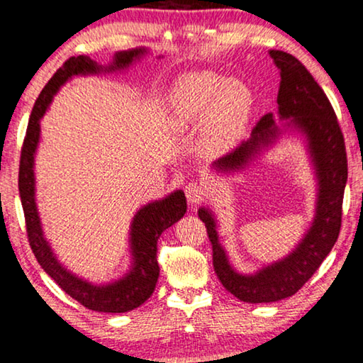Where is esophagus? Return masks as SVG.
<instances>
[{
  "label": "esophagus",
  "mask_w": 363,
  "mask_h": 363,
  "mask_svg": "<svg viewBox=\"0 0 363 363\" xmlns=\"http://www.w3.org/2000/svg\"><path fill=\"white\" fill-rule=\"evenodd\" d=\"M186 197L191 203H199L202 201V197L206 196V186H203L202 181H191L186 186Z\"/></svg>",
  "instance_id": "obj_1"
}]
</instances>
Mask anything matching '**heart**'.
Wrapping results in <instances>:
<instances>
[{
	"instance_id": "1",
	"label": "heart",
	"mask_w": 363,
	"mask_h": 363,
	"mask_svg": "<svg viewBox=\"0 0 363 363\" xmlns=\"http://www.w3.org/2000/svg\"><path fill=\"white\" fill-rule=\"evenodd\" d=\"M252 94L237 79L199 72L182 79L171 95V123L179 130L202 121L208 150L222 152L242 138L252 113Z\"/></svg>"
}]
</instances>
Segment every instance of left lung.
<instances>
[{
  "label": "left lung",
  "instance_id": "8db88e82",
  "mask_svg": "<svg viewBox=\"0 0 363 363\" xmlns=\"http://www.w3.org/2000/svg\"><path fill=\"white\" fill-rule=\"evenodd\" d=\"M269 55L281 77L277 100L278 116H262L252 136L213 162L212 169L218 174L243 171L286 133H298L304 138L318 182L313 223L289 255L252 274H243L232 267L225 248L218 242L217 220L211 208L201 207L197 211L212 242L213 269L218 279L235 298L252 304L289 298L315 273L339 237L347 182L344 135L324 90L294 55L283 50H269ZM277 119H281L282 123L277 124Z\"/></svg>",
  "mask_w": 363,
  "mask_h": 363
}]
</instances>
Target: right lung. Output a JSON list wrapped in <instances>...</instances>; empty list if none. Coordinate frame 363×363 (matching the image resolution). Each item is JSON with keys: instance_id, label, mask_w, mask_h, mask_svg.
<instances>
[{"instance_id": "right-lung-1", "label": "right lung", "mask_w": 363, "mask_h": 363, "mask_svg": "<svg viewBox=\"0 0 363 363\" xmlns=\"http://www.w3.org/2000/svg\"><path fill=\"white\" fill-rule=\"evenodd\" d=\"M147 54V49L136 48L120 50L113 55V62L100 65L86 55L70 57L62 67L54 74L35 100L33 113H30L26 138L21 150L19 162V196L24 217L29 245L34 257L45 273L67 293L70 298L79 301L86 309L96 313H128L136 309L152 294L160 278V264H157V238L161 233L181 220L187 211L186 196L182 191H174L160 201L143 206L135 213L130 227V253L131 264L123 277L113 281L95 284L77 277L59 262L52 247L44 237L43 223L35 203V176L34 157L40 138V118L48 111L54 95L57 94L65 82L77 75H96L106 72L125 70Z\"/></svg>"}]
</instances>
